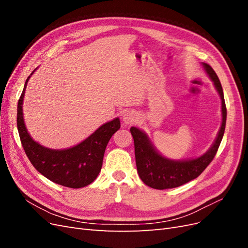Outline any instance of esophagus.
Masks as SVG:
<instances>
[{
	"mask_svg": "<svg viewBox=\"0 0 248 248\" xmlns=\"http://www.w3.org/2000/svg\"><path fill=\"white\" fill-rule=\"evenodd\" d=\"M123 122L126 124V125H131V124H134L137 121H138V115L136 111L133 110H128V111H125L124 115H123Z\"/></svg>",
	"mask_w": 248,
	"mask_h": 248,
	"instance_id": "obj_1",
	"label": "esophagus"
}]
</instances>
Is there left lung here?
I'll return each instance as SVG.
<instances>
[{"label":"left lung","mask_w":248,"mask_h":248,"mask_svg":"<svg viewBox=\"0 0 248 248\" xmlns=\"http://www.w3.org/2000/svg\"><path fill=\"white\" fill-rule=\"evenodd\" d=\"M202 65L210 79L213 81L217 93L219 94L222 116L219 131L212 146L206 153L191 159H170L157 151L144 131L138 127L130 128L134 140V153L139 176L142 182L154 189L175 188L198 178L213 160L221 142L227 122V108L224 103L222 87L212 67L206 63H202Z\"/></svg>","instance_id":"8db88e82"}]
</instances>
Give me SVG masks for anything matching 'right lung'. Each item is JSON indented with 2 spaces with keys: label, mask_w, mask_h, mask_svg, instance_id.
<instances>
[{
  "label": "right lung",
  "mask_w": 248,
  "mask_h": 248,
  "mask_svg": "<svg viewBox=\"0 0 248 248\" xmlns=\"http://www.w3.org/2000/svg\"><path fill=\"white\" fill-rule=\"evenodd\" d=\"M31 76L26 80L17 104V129L28 158L41 175L57 184L70 188H81L91 184L101 170L108 140L120 129V119L115 118L104 123L73 147L61 150L44 147L30 136L22 114L26 88Z\"/></svg>",
  "instance_id": "add662e5"
}]
</instances>
